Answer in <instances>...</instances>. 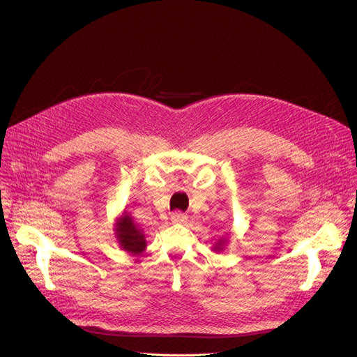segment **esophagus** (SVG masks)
<instances>
[{"mask_svg": "<svg viewBox=\"0 0 357 357\" xmlns=\"http://www.w3.org/2000/svg\"><path fill=\"white\" fill-rule=\"evenodd\" d=\"M171 220H172V222H178V224H182V222H185L186 220H188V217H186L183 213H181V211H175L172 215H171Z\"/></svg>", "mask_w": 357, "mask_h": 357, "instance_id": "obj_1", "label": "esophagus"}]
</instances>
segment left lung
I'll use <instances>...</instances> for the list:
<instances>
[{"instance_id": "obj_1", "label": "left lung", "mask_w": 357, "mask_h": 357, "mask_svg": "<svg viewBox=\"0 0 357 357\" xmlns=\"http://www.w3.org/2000/svg\"><path fill=\"white\" fill-rule=\"evenodd\" d=\"M229 233L224 236V237H221V238H218L214 245H213V250L214 252H222L224 249H226V246H227V243H229Z\"/></svg>"}]
</instances>
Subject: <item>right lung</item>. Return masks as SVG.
<instances>
[{"instance_id":"add662e5","label":"right lung","mask_w":357,"mask_h":357,"mask_svg":"<svg viewBox=\"0 0 357 357\" xmlns=\"http://www.w3.org/2000/svg\"><path fill=\"white\" fill-rule=\"evenodd\" d=\"M114 236L117 238L121 250L127 252L131 256H139L146 250V237L143 230L139 229L127 211H124L114 222Z\"/></svg>"}]
</instances>
